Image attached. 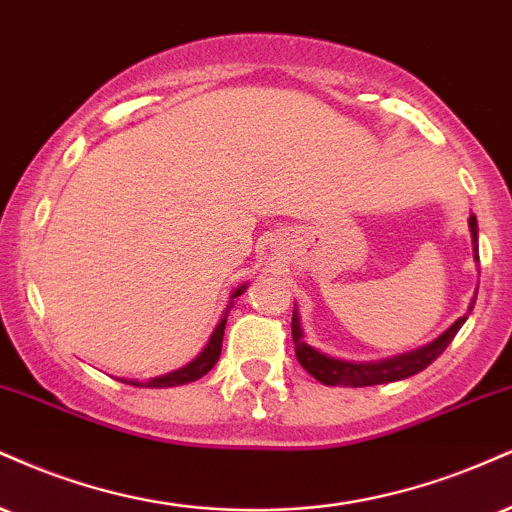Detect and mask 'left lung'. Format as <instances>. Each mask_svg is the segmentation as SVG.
<instances>
[{"label":"left lung","mask_w":512,"mask_h":512,"mask_svg":"<svg viewBox=\"0 0 512 512\" xmlns=\"http://www.w3.org/2000/svg\"><path fill=\"white\" fill-rule=\"evenodd\" d=\"M470 231H472V245H474V260H479V248H477V217H470ZM474 300H477V293H474L470 310L474 307ZM467 317H460L451 329L443 331V334L436 338L434 343L424 346L415 353H405L393 357V360H381V362H343L334 360V357L322 355L319 350L307 346L303 341V331H300L298 312L293 310L291 319V331H293V346H295V357L303 365L305 372H310L317 381H322L326 386H377V384H389V381H400L408 379L412 374L427 369L432 362L439 357L443 350L451 346L455 334L460 331V326L465 324Z\"/></svg>","instance_id":"left-lung-1"}]
</instances>
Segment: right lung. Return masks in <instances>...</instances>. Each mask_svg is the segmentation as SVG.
<instances>
[{"label":"right lung","mask_w":512,"mask_h":512,"mask_svg":"<svg viewBox=\"0 0 512 512\" xmlns=\"http://www.w3.org/2000/svg\"><path fill=\"white\" fill-rule=\"evenodd\" d=\"M245 286H240L236 293L231 295L233 298H238L240 293H243ZM226 317H229V310H226V315L221 317V322L217 324V329H214L212 338H209L207 348L202 350L200 355L195 357L190 365H186L183 369H176V372L171 374H164V377H157V379H150V381H131L133 386H150V389H164V386H181V384H188V381H195L200 377H205V374L212 369L214 365H217L219 355H221V341H224V329H226Z\"/></svg>","instance_id":"right-lung-1"}]
</instances>
